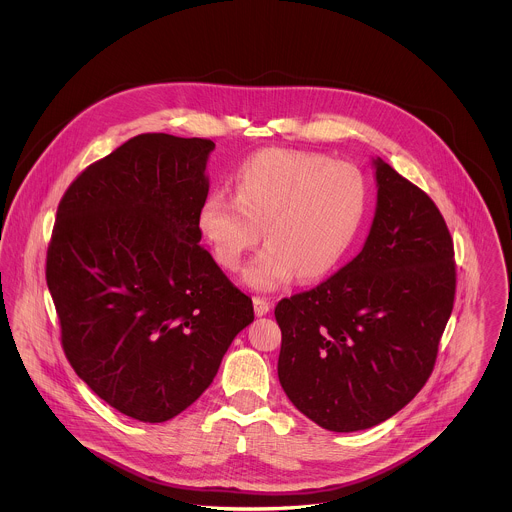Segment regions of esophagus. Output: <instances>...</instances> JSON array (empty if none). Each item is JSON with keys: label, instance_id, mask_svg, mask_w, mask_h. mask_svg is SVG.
<instances>
[{"label": "esophagus", "instance_id": "34e87169", "mask_svg": "<svg viewBox=\"0 0 512 512\" xmlns=\"http://www.w3.org/2000/svg\"><path fill=\"white\" fill-rule=\"evenodd\" d=\"M252 303H254V311H256V315H266V313L270 311V301H268L266 297L254 295Z\"/></svg>", "mask_w": 512, "mask_h": 512}]
</instances>
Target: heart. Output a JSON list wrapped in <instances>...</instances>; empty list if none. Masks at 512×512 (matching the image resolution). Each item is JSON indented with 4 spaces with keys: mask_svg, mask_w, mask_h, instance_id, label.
Returning a JSON list of instances; mask_svg holds the SVG:
<instances>
[{
    "mask_svg": "<svg viewBox=\"0 0 512 512\" xmlns=\"http://www.w3.org/2000/svg\"><path fill=\"white\" fill-rule=\"evenodd\" d=\"M368 205L363 171L345 161L272 147L250 155L234 173V195L215 189L199 211V230L215 260L236 270L264 236L266 246L244 270L256 290H276L297 274H329L353 244Z\"/></svg>",
    "mask_w": 512,
    "mask_h": 512,
    "instance_id": "b5f03b06",
    "label": "heart"
}]
</instances>
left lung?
I'll return each mask as SVG.
<instances>
[{
    "mask_svg": "<svg viewBox=\"0 0 512 512\" xmlns=\"http://www.w3.org/2000/svg\"><path fill=\"white\" fill-rule=\"evenodd\" d=\"M357 258L276 305L278 376L293 406L331 432L372 428L428 382L455 301V252L436 203L382 159Z\"/></svg>",
    "mask_w": 512,
    "mask_h": 512,
    "instance_id": "left-lung-1",
    "label": "left lung"
}]
</instances>
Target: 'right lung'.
Instances as JSON below:
<instances>
[{
  "label": "right lung",
  "instance_id": "obj_1",
  "mask_svg": "<svg viewBox=\"0 0 512 512\" xmlns=\"http://www.w3.org/2000/svg\"><path fill=\"white\" fill-rule=\"evenodd\" d=\"M205 138L140 134L65 191L47 248V286L74 372L106 404L167 422L213 382L254 321L201 246Z\"/></svg>",
  "mask_w": 512,
  "mask_h": 512
}]
</instances>
